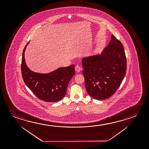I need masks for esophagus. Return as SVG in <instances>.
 <instances>
[{"instance_id":"1","label":"esophagus","mask_w":149,"mask_h":149,"mask_svg":"<svg viewBox=\"0 0 149 149\" xmlns=\"http://www.w3.org/2000/svg\"><path fill=\"white\" fill-rule=\"evenodd\" d=\"M81 69L82 68H81V67L79 65H76L75 66V70L76 72H79L81 70Z\"/></svg>"}]
</instances>
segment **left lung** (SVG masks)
Returning <instances> with one entry per match:
<instances>
[{"label": "left lung", "mask_w": 149, "mask_h": 149, "mask_svg": "<svg viewBox=\"0 0 149 149\" xmlns=\"http://www.w3.org/2000/svg\"><path fill=\"white\" fill-rule=\"evenodd\" d=\"M83 75L88 95L97 100L110 98L119 88L126 73L124 47L113 35L100 54L83 58Z\"/></svg>", "instance_id": "obj_1"}]
</instances>
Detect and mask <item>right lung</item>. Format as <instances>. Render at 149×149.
Masks as SVG:
<instances>
[{
  "instance_id": "1",
  "label": "right lung",
  "mask_w": 149,
  "mask_h": 149,
  "mask_svg": "<svg viewBox=\"0 0 149 149\" xmlns=\"http://www.w3.org/2000/svg\"><path fill=\"white\" fill-rule=\"evenodd\" d=\"M27 43L22 54L21 72L26 85L37 98L46 102H56L66 95L68 83L75 74L74 65L59 68L49 73H39L31 71L25 63L24 54Z\"/></svg>"
}]
</instances>
